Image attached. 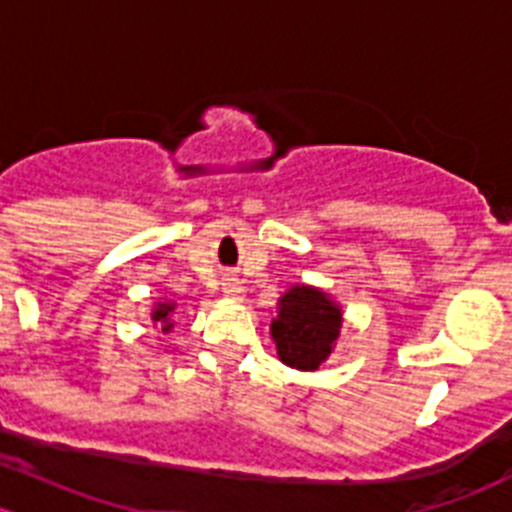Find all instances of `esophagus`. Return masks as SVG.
<instances>
[{
  "label": "esophagus",
  "instance_id": "1",
  "mask_svg": "<svg viewBox=\"0 0 512 512\" xmlns=\"http://www.w3.org/2000/svg\"><path fill=\"white\" fill-rule=\"evenodd\" d=\"M222 293L227 295V298H232V300H240L245 290H242L240 280H237V278H227V280H224V283H222Z\"/></svg>",
  "mask_w": 512,
  "mask_h": 512
}]
</instances>
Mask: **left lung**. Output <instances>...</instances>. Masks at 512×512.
Returning a JSON list of instances; mask_svg holds the SVG:
<instances>
[{
  "label": "left lung",
  "mask_w": 512,
  "mask_h": 512,
  "mask_svg": "<svg viewBox=\"0 0 512 512\" xmlns=\"http://www.w3.org/2000/svg\"><path fill=\"white\" fill-rule=\"evenodd\" d=\"M343 313L331 295L310 285H293L278 303L270 333L283 364L315 371L333 353L341 336Z\"/></svg>",
  "instance_id": "1"
}]
</instances>
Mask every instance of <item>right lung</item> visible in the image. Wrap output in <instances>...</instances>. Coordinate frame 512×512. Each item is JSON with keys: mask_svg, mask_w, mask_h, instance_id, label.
<instances>
[{"mask_svg": "<svg viewBox=\"0 0 512 512\" xmlns=\"http://www.w3.org/2000/svg\"><path fill=\"white\" fill-rule=\"evenodd\" d=\"M174 308H176V303L166 300V303H156L154 310H151V321L159 323L161 331H164V333H169L171 328H174V321H171V315H174Z\"/></svg>", "mask_w": 512, "mask_h": 512, "instance_id": "right-lung-1", "label": "right lung"}]
</instances>
